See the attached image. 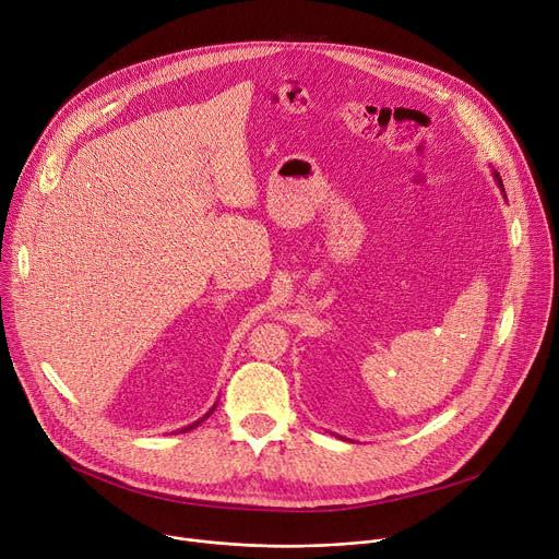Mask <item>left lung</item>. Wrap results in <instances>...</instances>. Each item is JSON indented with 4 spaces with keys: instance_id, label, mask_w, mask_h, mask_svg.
I'll list each match as a JSON object with an SVG mask.
<instances>
[{
    "instance_id": "obj_1",
    "label": "left lung",
    "mask_w": 559,
    "mask_h": 559,
    "mask_svg": "<svg viewBox=\"0 0 559 559\" xmlns=\"http://www.w3.org/2000/svg\"><path fill=\"white\" fill-rule=\"evenodd\" d=\"M495 181H497V186L501 188V192H503V183H501V177H499V171H495ZM503 197H506V192H503Z\"/></svg>"
}]
</instances>
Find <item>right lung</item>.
<instances>
[{"label": "right lung", "mask_w": 559, "mask_h": 559, "mask_svg": "<svg viewBox=\"0 0 559 559\" xmlns=\"http://www.w3.org/2000/svg\"><path fill=\"white\" fill-rule=\"evenodd\" d=\"M214 407H217V405H214ZM214 407H212V409H210V412H207V414H205V416H203V418H207V416H210V414H212V412H214ZM203 418H201V420H203ZM201 420H197V423H192V425H188V427H183V429H181V432H190V429H194V427H197V425H199V423H201Z\"/></svg>", "instance_id": "add662e5"}]
</instances>
